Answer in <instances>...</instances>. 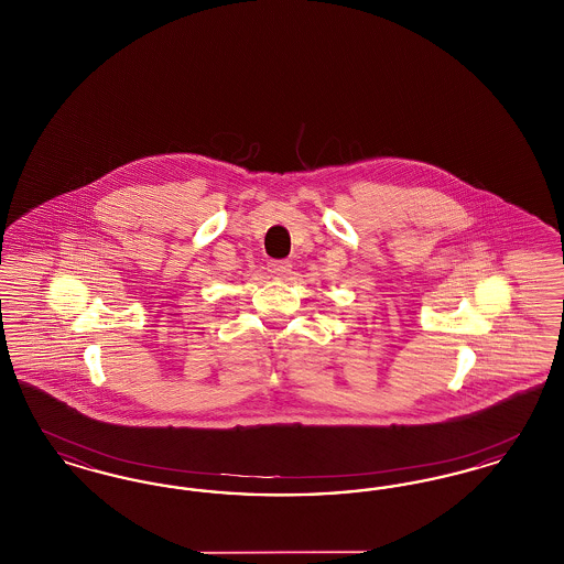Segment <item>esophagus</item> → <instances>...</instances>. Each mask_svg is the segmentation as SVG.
<instances>
[{
    "instance_id": "1",
    "label": "esophagus",
    "mask_w": 564,
    "mask_h": 564,
    "mask_svg": "<svg viewBox=\"0 0 564 564\" xmlns=\"http://www.w3.org/2000/svg\"><path fill=\"white\" fill-rule=\"evenodd\" d=\"M269 272L274 279H283L292 272V264L288 260H272L269 262Z\"/></svg>"
}]
</instances>
